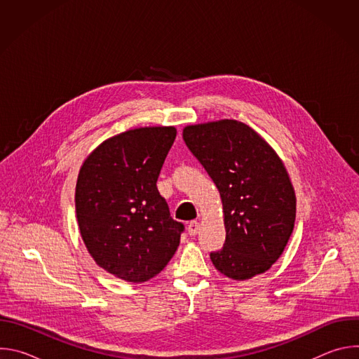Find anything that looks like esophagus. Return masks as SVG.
<instances>
[{
	"label": "esophagus",
	"mask_w": 359,
	"mask_h": 359,
	"mask_svg": "<svg viewBox=\"0 0 359 359\" xmlns=\"http://www.w3.org/2000/svg\"><path fill=\"white\" fill-rule=\"evenodd\" d=\"M198 230H200V223L197 220H193L187 224V231L190 236H196L198 233Z\"/></svg>",
	"instance_id": "34e87169"
}]
</instances>
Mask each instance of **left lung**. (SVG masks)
<instances>
[{
  "label": "left lung",
  "mask_w": 359,
  "mask_h": 359,
  "mask_svg": "<svg viewBox=\"0 0 359 359\" xmlns=\"http://www.w3.org/2000/svg\"><path fill=\"white\" fill-rule=\"evenodd\" d=\"M183 139L220 191L226 241L212 251L229 278L267 271L283 254L295 222V193L271 146L250 126L224 119L184 128Z\"/></svg>",
  "instance_id": "8db88e82"
}]
</instances>
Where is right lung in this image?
<instances>
[{
  "label": "right lung",
  "instance_id": "add662e5",
  "mask_svg": "<svg viewBox=\"0 0 359 359\" xmlns=\"http://www.w3.org/2000/svg\"><path fill=\"white\" fill-rule=\"evenodd\" d=\"M175 137L172 126L123 132L97 146L79 170L82 240L99 267L129 283L158 276L184 231L156 186Z\"/></svg>",
  "mask_w": 359,
  "mask_h": 359
}]
</instances>
